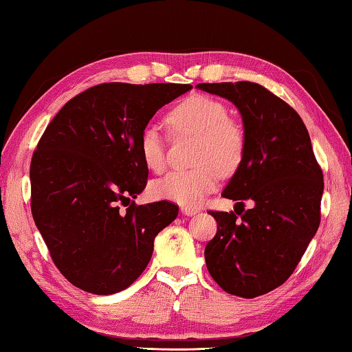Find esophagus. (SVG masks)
Segmentation results:
<instances>
[{
    "mask_svg": "<svg viewBox=\"0 0 352 352\" xmlns=\"http://www.w3.org/2000/svg\"><path fill=\"white\" fill-rule=\"evenodd\" d=\"M197 212H199V208H196V207H186V206L182 207V213L186 214V217H192V214H196Z\"/></svg>",
    "mask_w": 352,
    "mask_h": 352,
    "instance_id": "1",
    "label": "esophagus"
}]
</instances>
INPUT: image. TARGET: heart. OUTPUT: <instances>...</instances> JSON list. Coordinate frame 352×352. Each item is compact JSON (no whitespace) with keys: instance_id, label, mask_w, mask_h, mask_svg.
<instances>
[{"instance_id":"b5f03b06","label":"heart","mask_w":352,"mask_h":352,"mask_svg":"<svg viewBox=\"0 0 352 352\" xmlns=\"http://www.w3.org/2000/svg\"><path fill=\"white\" fill-rule=\"evenodd\" d=\"M166 123L175 134L194 135L191 162L186 170H174L151 185L155 197L194 207L217 188L221 172L232 175L242 167L248 134L245 126L228 117V107L206 94H191L177 102L166 115ZM139 153L144 164L153 172L164 170L166 146L153 126L139 135Z\"/></svg>"}]
</instances>
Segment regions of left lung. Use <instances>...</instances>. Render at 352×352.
I'll return each instance as SVG.
<instances>
[{
    "label": "left lung",
    "instance_id": "1",
    "mask_svg": "<svg viewBox=\"0 0 352 352\" xmlns=\"http://www.w3.org/2000/svg\"><path fill=\"white\" fill-rule=\"evenodd\" d=\"M232 101L248 134L245 161L223 197L243 212H217L218 229L206 264L221 289L254 298L276 289L296 270L321 223L324 178L305 123L289 104L254 82L199 83ZM254 208L244 210V201Z\"/></svg>",
    "mask_w": 352,
    "mask_h": 352
}]
</instances>
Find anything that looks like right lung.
Wrapping results in <instances>:
<instances>
[{
  "label": "right lung",
  "mask_w": 352,
  "mask_h": 352,
  "mask_svg": "<svg viewBox=\"0 0 352 352\" xmlns=\"http://www.w3.org/2000/svg\"><path fill=\"white\" fill-rule=\"evenodd\" d=\"M188 90V83H99L67 101L39 139L30 166L31 213L56 269L78 289L109 296L133 285L155 237L177 218L169 201L138 206L133 199L148 180L140 133Z\"/></svg>",
  "instance_id": "add662e5"
}]
</instances>
